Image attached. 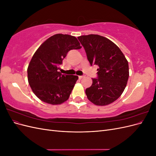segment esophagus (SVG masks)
Segmentation results:
<instances>
[{"label":"esophagus","mask_w":156,"mask_h":156,"mask_svg":"<svg viewBox=\"0 0 156 156\" xmlns=\"http://www.w3.org/2000/svg\"><path fill=\"white\" fill-rule=\"evenodd\" d=\"M83 77H84V75H80V76H79V79H82Z\"/></svg>","instance_id":"obj_1"}]
</instances>
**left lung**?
<instances>
[{
    "label": "left lung",
    "mask_w": 156,
    "mask_h": 156,
    "mask_svg": "<svg viewBox=\"0 0 156 156\" xmlns=\"http://www.w3.org/2000/svg\"><path fill=\"white\" fill-rule=\"evenodd\" d=\"M91 66H98V77L86 89L88 100L96 105H107L119 98L129 78V66L123 53L106 37L89 34L78 37Z\"/></svg>",
    "instance_id": "1"
}]
</instances>
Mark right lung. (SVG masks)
Returning <instances> with one entry per match:
<instances>
[{
  "label": "right lung",
  "instance_id": "add662e5",
  "mask_svg": "<svg viewBox=\"0 0 156 156\" xmlns=\"http://www.w3.org/2000/svg\"><path fill=\"white\" fill-rule=\"evenodd\" d=\"M81 46L75 36L57 34L50 37L37 49L27 69L28 81L40 100L51 105L61 104L69 97L78 76L62 74L58 69L72 49Z\"/></svg>",
  "mask_w": 156,
  "mask_h": 156
}]
</instances>
